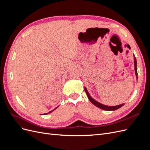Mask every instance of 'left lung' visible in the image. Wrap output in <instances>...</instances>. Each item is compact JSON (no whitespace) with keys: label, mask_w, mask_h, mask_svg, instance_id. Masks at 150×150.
Returning <instances> with one entry per match:
<instances>
[{"label":"left lung","mask_w":150,"mask_h":150,"mask_svg":"<svg viewBox=\"0 0 150 150\" xmlns=\"http://www.w3.org/2000/svg\"><path fill=\"white\" fill-rule=\"evenodd\" d=\"M134 71H135V74L137 76V78L138 79V72H137V59H136L135 56H134ZM84 90H85V92L87 94L88 98L89 99V100L91 102V103H93L94 105H95L96 106H97L98 108L102 109V110H106V111H115L117 110V109L120 108L121 107H122V106L124 105L125 104H120V105H117V106H106V105H104L103 104H101L100 103H99L98 101H96L95 99H94L91 96H90V94H89L88 91L87 89L86 88H84Z\"/></svg>","instance_id":"obj_1"}]
</instances>
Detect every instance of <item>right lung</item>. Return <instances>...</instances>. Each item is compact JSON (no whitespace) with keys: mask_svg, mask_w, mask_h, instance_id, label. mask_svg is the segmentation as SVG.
<instances>
[{"mask_svg":"<svg viewBox=\"0 0 150 150\" xmlns=\"http://www.w3.org/2000/svg\"><path fill=\"white\" fill-rule=\"evenodd\" d=\"M57 108H58V106H57ZM55 108V109H54V110H56V108ZM54 110H52V111H49V113H51V112H52V111H54ZM47 113H45V114H43V115H47Z\"/></svg>","mask_w":150,"mask_h":150,"instance_id":"add662e5","label":"right lung"}]
</instances>
